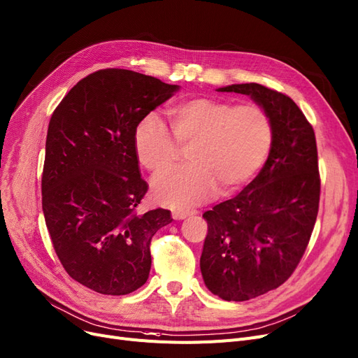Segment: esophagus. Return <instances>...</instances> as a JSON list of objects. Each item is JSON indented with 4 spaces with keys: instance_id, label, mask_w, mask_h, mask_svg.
I'll list each match as a JSON object with an SVG mask.
<instances>
[{
    "instance_id": "obj_1",
    "label": "esophagus",
    "mask_w": 358,
    "mask_h": 358,
    "mask_svg": "<svg viewBox=\"0 0 358 358\" xmlns=\"http://www.w3.org/2000/svg\"><path fill=\"white\" fill-rule=\"evenodd\" d=\"M197 214L196 210H182V209H178V210H172V218L174 220H184L187 218L190 215H194Z\"/></svg>"
}]
</instances>
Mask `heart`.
Masks as SVG:
<instances>
[{
    "label": "heart",
    "instance_id": "heart-1",
    "mask_svg": "<svg viewBox=\"0 0 358 358\" xmlns=\"http://www.w3.org/2000/svg\"><path fill=\"white\" fill-rule=\"evenodd\" d=\"M171 135L156 115L143 116L132 143L138 164L153 174L174 165L181 148L192 165L165 172L153 181L157 201L174 208L202 203L217 190L234 193L267 161L274 128L270 113L257 103L194 97L168 109Z\"/></svg>",
    "mask_w": 358,
    "mask_h": 358
}]
</instances>
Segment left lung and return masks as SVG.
Here are the masks:
<instances>
[{
    "mask_svg": "<svg viewBox=\"0 0 358 358\" xmlns=\"http://www.w3.org/2000/svg\"><path fill=\"white\" fill-rule=\"evenodd\" d=\"M218 91L250 96L270 113L274 128L259 174L203 214L206 287L221 299L248 301L283 285L306 252L319 213V159L314 129L289 96L255 83Z\"/></svg>",
    "mask_w": 358,
    "mask_h": 358,
    "instance_id": "obj_1",
    "label": "left lung"
}]
</instances>
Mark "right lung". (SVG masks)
<instances>
[{"instance_id":"obj_1","label":"right lung","mask_w":358,"mask_h":358,"mask_svg":"<svg viewBox=\"0 0 358 358\" xmlns=\"http://www.w3.org/2000/svg\"><path fill=\"white\" fill-rule=\"evenodd\" d=\"M178 85L127 69L81 79L48 124L43 210L52 248L73 280L103 295H127L148 280L155 233L168 209L138 214L149 186L134 153L140 119Z\"/></svg>"}]
</instances>
